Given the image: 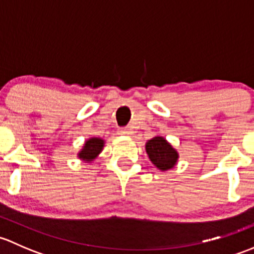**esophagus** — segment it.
Wrapping results in <instances>:
<instances>
[{"label":"esophagus","mask_w":254,"mask_h":254,"mask_svg":"<svg viewBox=\"0 0 254 254\" xmlns=\"http://www.w3.org/2000/svg\"><path fill=\"white\" fill-rule=\"evenodd\" d=\"M119 134L129 135V134H131V131H130V129H127V127H120V129H119Z\"/></svg>","instance_id":"obj_1"}]
</instances>
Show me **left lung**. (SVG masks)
Wrapping results in <instances>:
<instances>
[{"label":"left lung","mask_w":254,"mask_h":254,"mask_svg":"<svg viewBox=\"0 0 254 254\" xmlns=\"http://www.w3.org/2000/svg\"><path fill=\"white\" fill-rule=\"evenodd\" d=\"M146 152L157 168L167 171L176 165L178 153L163 137H153L146 143Z\"/></svg>","instance_id":"left-lung-1"}]
</instances>
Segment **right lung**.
Segmentation results:
<instances>
[{"label": "right lung", "instance_id": "right-lung-1", "mask_svg": "<svg viewBox=\"0 0 254 254\" xmlns=\"http://www.w3.org/2000/svg\"><path fill=\"white\" fill-rule=\"evenodd\" d=\"M102 148H103V140L98 139V137H92V139H89L88 141L84 143V147L82 148L78 156L82 160L91 161L101 152Z\"/></svg>", "mask_w": 254, "mask_h": 254}]
</instances>
